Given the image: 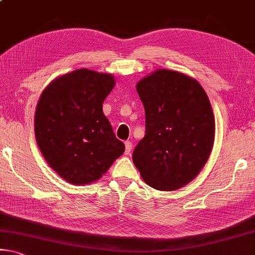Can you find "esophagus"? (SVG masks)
<instances>
[{"label":"esophagus","mask_w":255,"mask_h":255,"mask_svg":"<svg viewBox=\"0 0 255 255\" xmlns=\"http://www.w3.org/2000/svg\"><path fill=\"white\" fill-rule=\"evenodd\" d=\"M125 154H129V153H130V151H131V147H132V143L130 142V140H126V142H125Z\"/></svg>","instance_id":"obj_1"}]
</instances>
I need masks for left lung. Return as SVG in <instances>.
<instances>
[{
	"label": "left lung",
	"instance_id": "1",
	"mask_svg": "<svg viewBox=\"0 0 255 255\" xmlns=\"http://www.w3.org/2000/svg\"><path fill=\"white\" fill-rule=\"evenodd\" d=\"M136 88L145 136L132 161L148 186L175 191L195 178L209 159L215 140L211 104L195 79L172 70H156Z\"/></svg>",
	"mask_w": 255,
	"mask_h": 255
}]
</instances>
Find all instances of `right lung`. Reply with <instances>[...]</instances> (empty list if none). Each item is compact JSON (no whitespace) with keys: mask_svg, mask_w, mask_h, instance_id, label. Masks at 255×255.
I'll use <instances>...</instances> for the list:
<instances>
[{"mask_svg":"<svg viewBox=\"0 0 255 255\" xmlns=\"http://www.w3.org/2000/svg\"><path fill=\"white\" fill-rule=\"evenodd\" d=\"M113 86L110 74L78 69L54 79L40 95L36 142L50 167L70 184L98 180L125 152L102 110Z\"/></svg>","mask_w":255,"mask_h":255,"instance_id":"right-lung-1","label":"right lung"}]
</instances>
